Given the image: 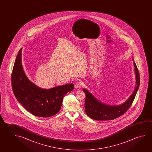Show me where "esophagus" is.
I'll list each match as a JSON object with an SVG mask.
<instances>
[{
  "mask_svg": "<svg viewBox=\"0 0 152 152\" xmlns=\"http://www.w3.org/2000/svg\"><path fill=\"white\" fill-rule=\"evenodd\" d=\"M83 82H81V81L77 82V83H76L75 84V87L76 88H80L82 85H83Z\"/></svg>",
  "mask_w": 152,
  "mask_h": 152,
  "instance_id": "34e87169",
  "label": "esophagus"
}]
</instances>
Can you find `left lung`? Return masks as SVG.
Here are the masks:
<instances>
[{"mask_svg":"<svg viewBox=\"0 0 152 152\" xmlns=\"http://www.w3.org/2000/svg\"><path fill=\"white\" fill-rule=\"evenodd\" d=\"M136 76V86L134 91L125 102L118 105H110L101 102L86 89H83L86 95L85 102V112L89 117L96 121H109L119 117L124 114L133 102L140 86V78L137 67L134 61Z\"/></svg>","mask_w":152,"mask_h":152,"instance_id":"obj_1","label":"left lung"}]
</instances>
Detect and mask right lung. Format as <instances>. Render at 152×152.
<instances>
[{
  "mask_svg": "<svg viewBox=\"0 0 152 152\" xmlns=\"http://www.w3.org/2000/svg\"><path fill=\"white\" fill-rule=\"evenodd\" d=\"M22 48L15 61L12 75V88L17 101L29 112L42 117L54 116L61 110L64 96L72 91V83L43 89L31 82L24 72L21 62Z\"/></svg>",
  "mask_w": 152,
  "mask_h": 152,
  "instance_id": "obj_1",
  "label": "right lung"
}]
</instances>
